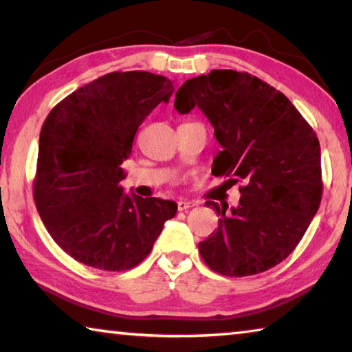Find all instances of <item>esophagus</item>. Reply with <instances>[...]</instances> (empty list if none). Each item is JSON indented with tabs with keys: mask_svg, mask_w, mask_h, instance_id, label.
<instances>
[{
	"mask_svg": "<svg viewBox=\"0 0 352 352\" xmlns=\"http://www.w3.org/2000/svg\"><path fill=\"white\" fill-rule=\"evenodd\" d=\"M177 206H178V211H186V210H189V208L194 206V201L180 200V201H178V204H177Z\"/></svg>",
	"mask_w": 352,
	"mask_h": 352,
	"instance_id": "obj_1",
	"label": "esophagus"
}]
</instances>
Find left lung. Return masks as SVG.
Here are the masks:
<instances>
[{"instance_id":"1","label":"left lung","mask_w":352,"mask_h":352,"mask_svg":"<svg viewBox=\"0 0 352 352\" xmlns=\"http://www.w3.org/2000/svg\"><path fill=\"white\" fill-rule=\"evenodd\" d=\"M175 110L194 107L212 124L222 151L216 177L241 182L237 208H216L219 219L199 252L223 276H250L278 265L294 252L318 211L323 182L317 135L281 91L256 76L212 69L188 79Z\"/></svg>"}]
</instances>
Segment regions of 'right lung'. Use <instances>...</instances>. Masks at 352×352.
I'll return each mask as SVG.
<instances>
[{
	"label": "right lung",
	"instance_id": "right-lung-1",
	"mask_svg": "<svg viewBox=\"0 0 352 352\" xmlns=\"http://www.w3.org/2000/svg\"><path fill=\"white\" fill-rule=\"evenodd\" d=\"M172 93L174 82L164 76L115 71L71 93L45 119L35 206L47 233L77 262L133 269L177 214L175 201L127 195L121 186L136 130Z\"/></svg>",
	"mask_w": 352,
	"mask_h": 352
}]
</instances>
